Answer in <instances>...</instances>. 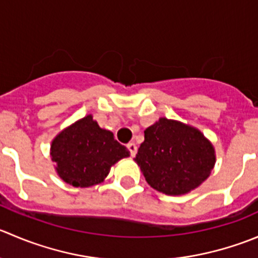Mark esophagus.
<instances>
[{
  "mask_svg": "<svg viewBox=\"0 0 258 258\" xmlns=\"http://www.w3.org/2000/svg\"><path fill=\"white\" fill-rule=\"evenodd\" d=\"M127 149L130 150V154H131V156H135L137 152V146L135 142H130L128 145H127Z\"/></svg>",
  "mask_w": 258,
  "mask_h": 258,
  "instance_id": "34e87169",
  "label": "esophagus"
}]
</instances>
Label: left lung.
I'll use <instances>...</instances> for the list:
<instances>
[{
  "label": "left lung",
  "instance_id": "left-lung-1",
  "mask_svg": "<svg viewBox=\"0 0 258 258\" xmlns=\"http://www.w3.org/2000/svg\"><path fill=\"white\" fill-rule=\"evenodd\" d=\"M135 161L155 190L184 196L208 179L216 150L198 128L161 117L145 130Z\"/></svg>",
  "mask_w": 258,
  "mask_h": 258
}]
</instances>
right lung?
<instances>
[{"label": "right lung", "mask_w": 258, "mask_h": 258, "mask_svg": "<svg viewBox=\"0 0 258 258\" xmlns=\"http://www.w3.org/2000/svg\"><path fill=\"white\" fill-rule=\"evenodd\" d=\"M50 156L62 181L76 187H89L103 181L111 167L128 157L130 151L88 114L55 136Z\"/></svg>", "instance_id": "obj_1"}]
</instances>
